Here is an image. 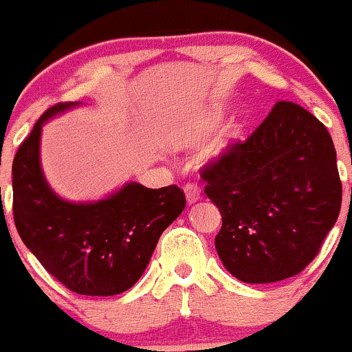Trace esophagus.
I'll use <instances>...</instances> for the list:
<instances>
[{"mask_svg": "<svg viewBox=\"0 0 352 352\" xmlns=\"http://www.w3.org/2000/svg\"><path fill=\"white\" fill-rule=\"evenodd\" d=\"M199 188L196 184H186L184 186V195H186V201L188 205H195L196 201L199 199Z\"/></svg>", "mask_w": 352, "mask_h": 352, "instance_id": "1", "label": "esophagus"}]
</instances>
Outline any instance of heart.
Masks as SVG:
<instances>
[{"label":"heart","instance_id":"obj_1","mask_svg":"<svg viewBox=\"0 0 352 352\" xmlns=\"http://www.w3.org/2000/svg\"><path fill=\"white\" fill-rule=\"evenodd\" d=\"M221 119V109L217 105L203 109V111L196 112L195 116L188 117V119L181 120L176 126L169 129L168 134L164 135V146L169 149H190L199 141L206 138L208 134L213 132L214 127L218 126ZM241 138V127L238 124H232L226 127L225 131L214 139L211 144H208L203 151V157L208 161L220 160L223 154L228 151V147L235 144L238 139Z\"/></svg>","mask_w":352,"mask_h":352}]
</instances>
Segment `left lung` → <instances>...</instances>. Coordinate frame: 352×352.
I'll use <instances>...</instances> for the list:
<instances>
[{
	"label": "left lung",
	"mask_w": 352,
	"mask_h": 352,
	"mask_svg": "<svg viewBox=\"0 0 352 352\" xmlns=\"http://www.w3.org/2000/svg\"><path fill=\"white\" fill-rule=\"evenodd\" d=\"M203 179L223 220L214 238L218 256L247 283L300 274L341 210L331 135L294 102H277L247 141L203 169Z\"/></svg>",
	"instance_id": "left-lung-1"
}]
</instances>
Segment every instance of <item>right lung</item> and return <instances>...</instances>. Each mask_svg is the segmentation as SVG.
<instances>
[{"label": "right lung", "mask_w": 352, "mask_h": 352, "mask_svg": "<svg viewBox=\"0 0 352 352\" xmlns=\"http://www.w3.org/2000/svg\"><path fill=\"white\" fill-rule=\"evenodd\" d=\"M80 105L48 109L13 161V217L30 252L58 282L82 296H117L144 274L160 236L183 213L177 186L151 190L122 184L97 201H69L54 191L41 168V129Z\"/></svg>", "instance_id": "1"}]
</instances>
